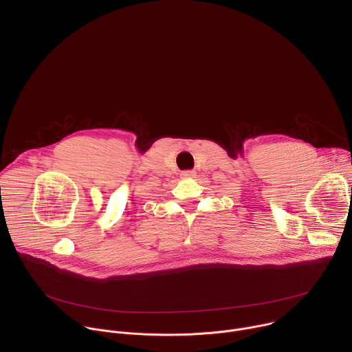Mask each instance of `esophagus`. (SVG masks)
Masks as SVG:
<instances>
[{"label": "esophagus", "instance_id": "34e87169", "mask_svg": "<svg viewBox=\"0 0 352 352\" xmlns=\"http://www.w3.org/2000/svg\"><path fill=\"white\" fill-rule=\"evenodd\" d=\"M195 174H196V173H195L193 170H186V171H182V173H181V177H182V178H192V177H195Z\"/></svg>", "mask_w": 352, "mask_h": 352}]
</instances>
